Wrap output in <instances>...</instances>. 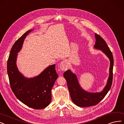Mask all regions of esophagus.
I'll return each mask as SVG.
<instances>
[{
	"mask_svg": "<svg viewBox=\"0 0 124 124\" xmlns=\"http://www.w3.org/2000/svg\"><path fill=\"white\" fill-rule=\"evenodd\" d=\"M69 67V63L66 61H63L60 63L59 68L62 71H66Z\"/></svg>",
	"mask_w": 124,
	"mask_h": 124,
	"instance_id": "esophagus-1",
	"label": "esophagus"
}]
</instances>
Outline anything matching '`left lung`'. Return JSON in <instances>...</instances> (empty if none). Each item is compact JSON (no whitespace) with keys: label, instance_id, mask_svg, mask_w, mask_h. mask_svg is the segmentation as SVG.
I'll use <instances>...</instances> for the list:
<instances>
[{"label":"left lung","instance_id":"8db88e82","mask_svg":"<svg viewBox=\"0 0 124 124\" xmlns=\"http://www.w3.org/2000/svg\"><path fill=\"white\" fill-rule=\"evenodd\" d=\"M95 36L96 43L93 48L97 50H101L109 59V75L106 85L101 92L91 93L83 90L79 83L77 75L71 70H68L64 73L63 77L67 82L71 99L75 104L79 107H86L97 105L105 97L112 85L113 67V57L112 52L102 38L96 33Z\"/></svg>","mask_w":124,"mask_h":124}]
</instances>
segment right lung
Returning <instances> with one entry per match:
<instances>
[{
	"label": "right lung",
	"mask_w": 124,
	"mask_h": 124,
	"mask_svg": "<svg viewBox=\"0 0 124 124\" xmlns=\"http://www.w3.org/2000/svg\"><path fill=\"white\" fill-rule=\"evenodd\" d=\"M32 29L24 33L13 46L7 62V71L12 90L19 100L27 106L41 109L48 106L51 101V90L58 75L55 65H50L39 75L32 78L25 77L17 66L18 53Z\"/></svg>",
	"instance_id": "right-lung-1"
}]
</instances>
